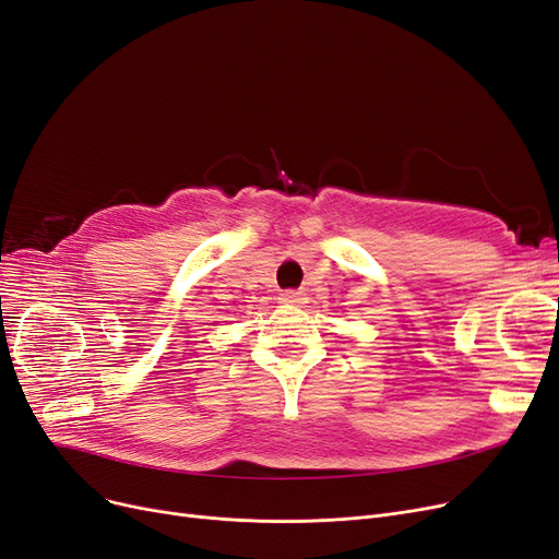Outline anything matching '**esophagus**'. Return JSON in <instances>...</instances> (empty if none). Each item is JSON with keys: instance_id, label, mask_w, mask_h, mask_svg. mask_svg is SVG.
Here are the masks:
<instances>
[{"instance_id": "obj_1", "label": "esophagus", "mask_w": 559, "mask_h": 559, "mask_svg": "<svg viewBox=\"0 0 559 559\" xmlns=\"http://www.w3.org/2000/svg\"><path fill=\"white\" fill-rule=\"evenodd\" d=\"M278 299H281V304H299L301 301L299 293H293V290L290 293H283Z\"/></svg>"}]
</instances>
